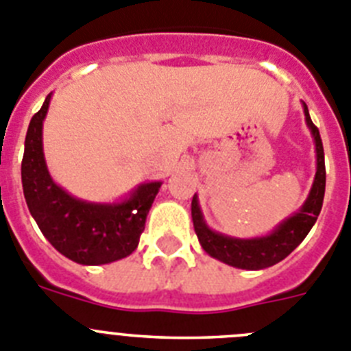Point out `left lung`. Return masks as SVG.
<instances>
[{
  "label": "left lung",
  "instance_id": "1",
  "mask_svg": "<svg viewBox=\"0 0 351 351\" xmlns=\"http://www.w3.org/2000/svg\"><path fill=\"white\" fill-rule=\"evenodd\" d=\"M302 106L306 123L313 134V139H315V182H313L309 196L304 201L300 210L285 219L279 226H276L272 233L265 234V237H256V239H237V237H228V234H222L219 231H213L203 217L197 194H194L193 205H191L194 231H196L201 247L215 260L230 265V267L243 268V270H261V268L272 267V265L285 260L289 252L295 251L298 243L306 239L311 228L315 226L316 219L322 212L323 196H325V155H323V145L318 127L311 120L306 102H302Z\"/></svg>",
  "mask_w": 351,
  "mask_h": 351
}]
</instances>
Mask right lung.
<instances>
[{
    "label": "right lung",
    "mask_w": 351,
    "mask_h": 351,
    "mask_svg": "<svg viewBox=\"0 0 351 351\" xmlns=\"http://www.w3.org/2000/svg\"><path fill=\"white\" fill-rule=\"evenodd\" d=\"M51 93L32 118L21 178L32 217L58 252L79 265H106L136 251L146 215L162 182H148L114 203H91L69 194L49 175L42 127Z\"/></svg>",
    "instance_id": "obj_1"
}]
</instances>
